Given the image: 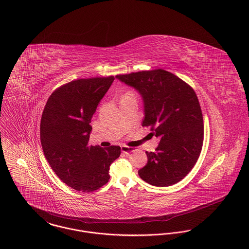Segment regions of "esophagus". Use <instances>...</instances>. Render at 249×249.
I'll use <instances>...</instances> for the list:
<instances>
[{"label": "esophagus", "instance_id": "34e87169", "mask_svg": "<svg viewBox=\"0 0 249 249\" xmlns=\"http://www.w3.org/2000/svg\"><path fill=\"white\" fill-rule=\"evenodd\" d=\"M121 150H122L123 153L128 154V153H131V152H134V151H135V148L128 147V146H122V147H121Z\"/></svg>", "mask_w": 249, "mask_h": 249}]
</instances>
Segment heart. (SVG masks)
<instances>
[{"instance_id": "heart-1", "label": "heart", "mask_w": 249, "mask_h": 249, "mask_svg": "<svg viewBox=\"0 0 249 249\" xmlns=\"http://www.w3.org/2000/svg\"><path fill=\"white\" fill-rule=\"evenodd\" d=\"M125 94H133V93H131V92H127V93H125Z\"/></svg>"}]
</instances>
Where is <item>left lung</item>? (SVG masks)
I'll use <instances>...</instances> for the list:
<instances>
[{
	"mask_svg": "<svg viewBox=\"0 0 249 249\" xmlns=\"http://www.w3.org/2000/svg\"><path fill=\"white\" fill-rule=\"evenodd\" d=\"M142 97V126L159 139L156 152H146L148 162L140 177L155 186L180 182L196 164L203 143V118L196 92L174 74L163 69L117 75Z\"/></svg>",
	"mask_w": 249,
	"mask_h": 249,
	"instance_id": "8db88e82",
	"label": "left lung"
}]
</instances>
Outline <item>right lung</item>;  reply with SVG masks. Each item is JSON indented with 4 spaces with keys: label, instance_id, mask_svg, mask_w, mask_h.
I'll list each match as a JSON object with an SVG mask.
<instances>
[{
    "label": "right lung",
    "instance_id": "right-lung-1",
    "mask_svg": "<svg viewBox=\"0 0 249 249\" xmlns=\"http://www.w3.org/2000/svg\"><path fill=\"white\" fill-rule=\"evenodd\" d=\"M114 80L79 79L59 87L45 106L40 141L44 156L68 186L92 192L109 180V166L121 155L119 146H89L91 119Z\"/></svg>",
    "mask_w": 249,
    "mask_h": 249
}]
</instances>
